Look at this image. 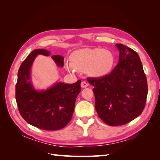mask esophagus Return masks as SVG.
<instances>
[{
  "label": "esophagus",
  "instance_id": "obj_1",
  "mask_svg": "<svg viewBox=\"0 0 160 160\" xmlns=\"http://www.w3.org/2000/svg\"><path fill=\"white\" fill-rule=\"evenodd\" d=\"M88 85H89L88 83L84 82V81H83V82H82V83H81V87L82 88H86L88 87Z\"/></svg>",
  "mask_w": 160,
  "mask_h": 160
}]
</instances>
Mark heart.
<instances>
[{
  "instance_id": "b5f03b06",
  "label": "heart",
  "mask_w": 160,
  "mask_h": 160,
  "mask_svg": "<svg viewBox=\"0 0 160 160\" xmlns=\"http://www.w3.org/2000/svg\"><path fill=\"white\" fill-rule=\"evenodd\" d=\"M71 61L65 63L66 69L69 72L87 69L91 76L101 77L113 69L115 58L109 50L84 48L75 51L71 56Z\"/></svg>"
}]
</instances>
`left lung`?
I'll list each match as a JSON object with an SVG mask.
<instances>
[{
    "mask_svg": "<svg viewBox=\"0 0 160 160\" xmlns=\"http://www.w3.org/2000/svg\"><path fill=\"white\" fill-rule=\"evenodd\" d=\"M119 62L109 74L88 78L93 86L98 116L109 126L128 123L143 111L148 94L147 80L137 52L122 44Z\"/></svg>",
    "mask_w": 160,
    "mask_h": 160,
    "instance_id": "obj_1",
    "label": "left lung"
}]
</instances>
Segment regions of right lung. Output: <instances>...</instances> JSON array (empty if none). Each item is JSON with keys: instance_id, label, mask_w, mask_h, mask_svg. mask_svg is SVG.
Here are the masks:
<instances>
[{"instance_id": "right-lung-1", "label": "right lung", "mask_w": 160, "mask_h": 160, "mask_svg": "<svg viewBox=\"0 0 160 160\" xmlns=\"http://www.w3.org/2000/svg\"><path fill=\"white\" fill-rule=\"evenodd\" d=\"M40 54L48 56L50 52L35 49L22 62L16 84V100L22 118L33 127L46 131L64 128L72 118L76 98L81 91V80L73 84L58 82L45 91H36L30 80L33 60ZM58 66L62 67L64 58L52 56Z\"/></svg>"}]
</instances>
